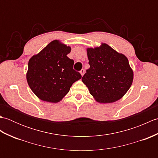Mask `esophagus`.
I'll return each instance as SVG.
<instances>
[{
  "label": "esophagus",
  "instance_id": "esophagus-1",
  "mask_svg": "<svg viewBox=\"0 0 158 158\" xmlns=\"http://www.w3.org/2000/svg\"><path fill=\"white\" fill-rule=\"evenodd\" d=\"M84 73H85V70L84 69H81V71H80V74H81V76H83V75H84Z\"/></svg>",
  "mask_w": 158,
  "mask_h": 158
}]
</instances>
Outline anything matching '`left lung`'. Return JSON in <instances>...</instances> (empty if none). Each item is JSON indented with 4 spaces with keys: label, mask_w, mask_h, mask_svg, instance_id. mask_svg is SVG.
Listing matches in <instances>:
<instances>
[{
    "label": "left lung",
    "mask_w": 158,
    "mask_h": 158,
    "mask_svg": "<svg viewBox=\"0 0 158 158\" xmlns=\"http://www.w3.org/2000/svg\"><path fill=\"white\" fill-rule=\"evenodd\" d=\"M89 69L82 81L96 102L112 103L126 94L132 85L133 70L127 57L106 43L87 48Z\"/></svg>",
    "instance_id": "left-lung-1"
}]
</instances>
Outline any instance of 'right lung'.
I'll return each instance as SVG.
<instances>
[{
    "instance_id": "add662e5",
    "label": "right lung",
    "mask_w": 158,
    "mask_h": 158,
    "mask_svg": "<svg viewBox=\"0 0 158 158\" xmlns=\"http://www.w3.org/2000/svg\"><path fill=\"white\" fill-rule=\"evenodd\" d=\"M71 48L54 40L28 61L26 80L33 93L43 101L62 100L74 83L81 78L73 68L74 61L67 57Z\"/></svg>"
}]
</instances>
